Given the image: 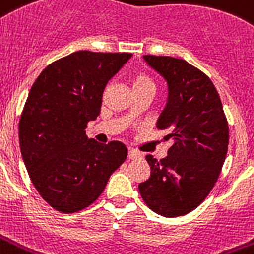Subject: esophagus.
<instances>
[{"instance_id": "1", "label": "esophagus", "mask_w": 254, "mask_h": 254, "mask_svg": "<svg viewBox=\"0 0 254 254\" xmlns=\"http://www.w3.org/2000/svg\"><path fill=\"white\" fill-rule=\"evenodd\" d=\"M127 157L130 158V160H137V158L142 157V154L140 152H137L135 149H129V154H127Z\"/></svg>"}]
</instances>
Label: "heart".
Returning a JSON list of instances; mask_svg holds the SVG:
<instances>
[{
    "label": "heart",
    "mask_w": 254,
    "mask_h": 254,
    "mask_svg": "<svg viewBox=\"0 0 254 254\" xmlns=\"http://www.w3.org/2000/svg\"><path fill=\"white\" fill-rule=\"evenodd\" d=\"M141 84H153V82H152V80L149 78V77H146V75H144V74H140L135 77L134 85H141Z\"/></svg>",
    "instance_id": "heart-1"
}]
</instances>
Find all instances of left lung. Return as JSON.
<instances>
[{
    "label": "left lung",
    "mask_w": 254,
    "mask_h": 254,
    "mask_svg": "<svg viewBox=\"0 0 254 254\" xmlns=\"http://www.w3.org/2000/svg\"><path fill=\"white\" fill-rule=\"evenodd\" d=\"M165 78L168 101L157 120L173 145L157 161L148 154L150 177L138 185L142 200L164 217L188 214L206 198L225 161L229 127L221 100L208 75L185 60L144 56Z\"/></svg>",
    "instance_id": "obj_1"
}]
</instances>
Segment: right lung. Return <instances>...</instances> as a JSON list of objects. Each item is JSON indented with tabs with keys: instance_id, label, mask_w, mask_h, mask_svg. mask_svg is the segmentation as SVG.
I'll list each match as a JSON object with an SVG mask.
<instances>
[{
	"instance_id": "add662e5",
	"label": "right lung",
	"mask_w": 254,
	"mask_h": 254,
	"mask_svg": "<svg viewBox=\"0 0 254 254\" xmlns=\"http://www.w3.org/2000/svg\"><path fill=\"white\" fill-rule=\"evenodd\" d=\"M130 53L80 50L60 58L37 77L19 119V146L40 196L61 213L88 208L127 157L120 141L100 144L86 125L101 112L108 81Z\"/></svg>"
}]
</instances>
